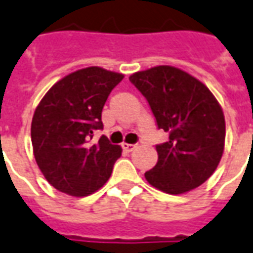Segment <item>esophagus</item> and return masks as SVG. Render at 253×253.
<instances>
[{"instance_id": "34e87169", "label": "esophagus", "mask_w": 253, "mask_h": 253, "mask_svg": "<svg viewBox=\"0 0 253 253\" xmlns=\"http://www.w3.org/2000/svg\"><path fill=\"white\" fill-rule=\"evenodd\" d=\"M123 149L125 150V151H128V153H130V151H133V150L136 149V144L123 143Z\"/></svg>"}]
</instances>
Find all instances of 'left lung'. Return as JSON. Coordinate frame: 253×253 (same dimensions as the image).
Wrapping results in <instances>:
<instances>
[{
	"label": "left lung",
	"instance_id": "left-lung-1",
	"mask_svg": "<svg viewBox=\"0 0 253 253\" xmlns=\"http://www.w3.org/2000/svg\"><path fill=\"white\" fill-rule=\"evenodd\" d=\"M129 81L147 99L158 129L169 133L168 142L156 146L158 161L144 173L146 180L168 194L201 186L224 150L226 123L216 97L201 81L172 66L137 71Z\"/></svg>",
	"mask_w": 253,
	"mask_h": 253
}]
</instances>
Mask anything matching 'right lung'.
Segmentation results:
<instances>
[{
    "label": "right lung",
    "instance_id": "add662e5",
    "mask_svg": "<svg viewBox=\"0 0 253 253\" xmlns=\"http://www.w3.org/2000/svg\"><path fill=\"white\" fill-rule=\"evenodd\" d=\"M124 74L86 67L63 77L37 106L31 121V143L37 165L59 191L73 197L89 196L109 180L121 147L102 136L90 143L93 130L102 129V110Z\"/></svg>",
    "mask_w": 253,
    "mask_h": 253
}]
</instances>
